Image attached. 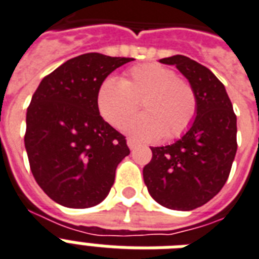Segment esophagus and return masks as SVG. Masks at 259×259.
<instances>
[{"instance_id": "34e87169", "label": "esophagus", "mask_w": 259, "mask_h": 259, "mask_svg": "<svg viewBox=\"0 0 259 259\" xmlns=\"http://www.w3.org/2000/svg\"><path fill=\"white\" fill-rule=\"evenodd\" d=\"M126 142H127V146H129L130 150H133V149L137 148V142L133 140V138H127V141H126Z\"/></svg>"}]
</instances>
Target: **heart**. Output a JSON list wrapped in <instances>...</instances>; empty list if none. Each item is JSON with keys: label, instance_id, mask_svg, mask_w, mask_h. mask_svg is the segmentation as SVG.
I'll use <instances>...</instances> for the list:
<instances>
[{"label": "heart", "instance_id": "1", "mask_svg": "<svg viewBox=\"0 0 259 259\" xmlns=\"http://www.w3.org/2000/svg\"><path fill=\"white\" fill-rule=\"evenodd\" d=\"M97 108L104 119L117 129L138 109L125 130L137 140H174L186 132L197 114V94L173 69L159 64H141L126 71L122 79L108 77L97 90Z\"/></svg>", "mask_w": 259, "mask_h": 259}]
</instances>
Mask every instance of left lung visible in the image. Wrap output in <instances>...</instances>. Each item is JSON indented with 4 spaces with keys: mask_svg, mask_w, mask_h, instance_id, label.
<instances>
[{
    "mask_svg": "<svg viewBox=\"0 0 259 259\" xmlns=\"http://www.w3.org/2000/svg\"><path fill=\"white\" fill-rule=\"evenodd\" d=\"M159 62L174 65L188 78L198 106L180 140L151 148L144 181L159 205L188 211L209 202L228 181L237 153V117L224 83L203 65L180 54Z\"/></svg>",
    "mask_w": 259,
    "mask_h": 259,
    "instance_id": "left-lung-1",
    "label": "left lung"
}]
</instances>
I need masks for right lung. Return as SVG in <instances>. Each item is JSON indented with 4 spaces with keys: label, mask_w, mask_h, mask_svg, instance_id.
<instances>
[{
    "label": "right lung",
    "mask_w": 259,
    "mask_h": 259,
    "mask_svg": "<svg viewBox=\"0 0 259 259\" xmlns=\"http://www.w3.org/2000/svg\"><path fill=\"white\" fill-rule=\"evenodd\" d=\"M133 58L86 53L46 75L26 113L25 148L33 177L50 198L85 209L102 202L130 154L125 137L97 108V90Z\"/></svg>",
    "instance_id": "1"
}]
</instances>
